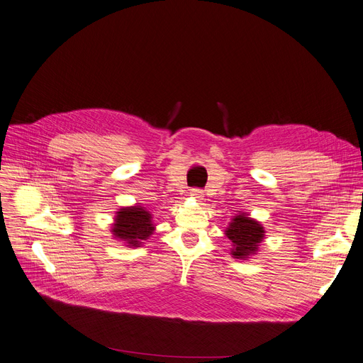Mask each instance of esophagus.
I'll use <instances>...</instances> for the list:
<instances>
[{
  "instance_id": "esophagus-1",
  "label": "esophagus",
  "mask_w": 363,
  "mask_h": 363,
  "mask_svg": "<svg viewBox=\"0 0 363 363\" xmlns=\"http://www.w3.org/2000/svg\"><path fill=\"white\" fill-rule=\"evenodd\" d=\"M190 198L201 202V201L203 199V191L199 190V189H191V190H190Z\"/></svg>"
}]
</instances>
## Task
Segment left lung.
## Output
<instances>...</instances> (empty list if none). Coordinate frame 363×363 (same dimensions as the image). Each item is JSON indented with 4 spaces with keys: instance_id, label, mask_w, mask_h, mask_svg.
Returning a JSON list of instances; mask_svg holds the SVG:
<instances>
[{
    "instance_id": "obj_1",
    "label": "left lung",
    "mask_w": 363,
    "mask_h": 363,
    "mask_svg": "<svg viewBox=\"0 0 363 363\" xmlns=\"http://www.w3.org/2000/svg\"><path fill=\"white\" fill-rule=\"evenodd\" d=\"M224 233L231 242L230 253L233 258L242 261H247L253 255H257L265 239V228L262 224L249 217L246 212H239L234 216Z\"/></svg>"
}]
</instances>
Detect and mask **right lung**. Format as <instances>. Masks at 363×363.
<instances>
[{"label": "right lung", "instance_id": "1", "mask_svg": "<svg viewBox=\"0 0 363 363\" xmlns=\"http://www.w3.org/2000/svg\"><path fill=\"white\" fill-rule=\"evenodd\" d=\"M113 238L127 247H140L143 240L149 239L155 231L152 214L140 205L121 206L111 224Z\"/></svg>", "mask_w": 363, "mask_h": 363}]
</instances>
